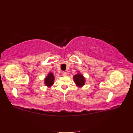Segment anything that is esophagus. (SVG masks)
<instances>
[{
  "label": "esophagus",
  "mask_w": 133,
  "mask_h": 133,
  "mask_svg": "<svg viewBox=\"0 0 133 133\" xmlns=\"http://www.w3.org/2000/svg\"><path fill=\"white\" fill-rule=\"evenodd\" d=\"M66 74H67V72H66V71H62V75L64 76V75H66Z\"/></svg>",
  "instance_id": "1"
}]
</instances>
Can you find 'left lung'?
Wrapping results in <instances>:
<instances>
[{
	"instance_id": "left-lung-1",
	"label": "left lung",
	"mask_w": 133,
	"mask_h": 133,
	"mask_svg": "<svg viewBox=\"0 0 133 133\" xmlns=\"http://www.w3.org/2000/svg\"><path fill=\"white\" fill-rule=\"evenodd\" d=\"M74 81L75 83L78 86H82L84 84V78L82 75L81 74H77L74 75Z\"/></svg>"
}]
</instances>
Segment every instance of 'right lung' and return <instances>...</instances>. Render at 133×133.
I'll return each instance as SVG.
<instances>
[{"mask_svg": "<svg viewBox=\"0 0 133 133\" xmlns=\"http://www.w3.org/2000/svg\"><path fill=\"white\" fill-rule=\"evenodd\" d=\"M54 77L52 73H49L46 78L45 79V84L47 86H50L54 83Z\"/></svg>", "mask_w": 133, "mask_h": 133, "instance_id": "1", "label": "right lung"}]
</instances>
